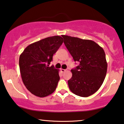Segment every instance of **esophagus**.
<instances>
[{
    "label": "esophagus",
    "mask_w": 124,
    "mask_h": 124,
    "mask_svg": "<svg viewBox=\"0 0 124 124\" xmlns=\"http://www.w3.org/2000/svg\"><path fill=\"white\" fill-rule=\"evenodd\" d=\"M61 71H62V72L64 73V72H65V71H66V69H61Z\"/></svg>",
    "instance_id": "esophagus-1"
}]
</instances>
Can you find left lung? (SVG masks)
<instances>
[{"label": "left lung", "instance_id": "obj_1", "mask_svg": "<svg viewBox=\"0 0 124 124\" xmlns=\"http://www.w3.org/2000/svg\"><path fill=\"white\" fill-rule=\"evenodd\" d=\"M62 37L74 62H79L71 70L72 77L68 82L70 90L80 97L90 96L101 87L106 75L105 51L93 41L66 35Z\"/></svg>", "mask_w": 124, "mask_h": 124}]
</instances>
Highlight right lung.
Segmentation results:
<instances>
[{"mask_svg":"<svg viewBox=\"0 0 124 124\" xmlns=\"http://www.w3.org/2000/svg\"><path fill=\"white\" fill-rule=\"evenodd\" d=\"M63 41L60 36L42 39L28 45L19 56L22 81L35 96L45 97L56 89L60 80L59 70L49 65Z\"/></svg>","mask_w":124,"mask_h":124,"instance_id":"1","label":"right lung"}]
</instances>
